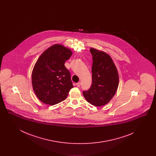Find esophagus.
Wrapping results in <instances>:
<instances>
[{"instance_id":"1","label":"esophagus","mask_w":156,"mask_h":156,"mask_svg":"<svg viewBox=\"0 0 156 156\" xmlns=\"http://www.w3.org/2000/svg\"><path fill=\"white\" fill-rule=\"evenodd\" d=\"M76 86H77L78 87H80V86H81V82H78V83H76Z\"/></svg>"}]
</instances>
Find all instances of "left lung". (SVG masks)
Returning a JSON list of instances; mask_svg holds the SVG:
<instances>
[{"instance_id":"obj_1","label":"left lung","mask_w":156,"mask_h":156,"mask_svg":"<svg viewBox=\"0 0 156 156\" xmlns=\"http://www.w3.org/2000/svg\"><path fill=\"white\" fill-rule=\"evenodd\" d=\"M92 55V85L82 92L90 104L101 106L108 104L115 95L119 85V75L111 57L103 51L90 48Z\"/></svg>"}]
</instances>
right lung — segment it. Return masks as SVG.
I'll return each instance as SVG.
<instances>
[{"label":"right lung","instance_id":"1","mask_svg":"<svg viewBox=\"0 0 156 156\" xmlns=\"http://www.w3.org/2000/svg\"><path fill=\"white\" fill-rule=\"evenodd\" d=\"M72 55L71 51L55 44L43 52L34 67L32 85L38 98L44 104L54 105L64 101L74 87L65 62Z\"/></svg>","mask_w":156,"mask_h":156}]
</instances>
